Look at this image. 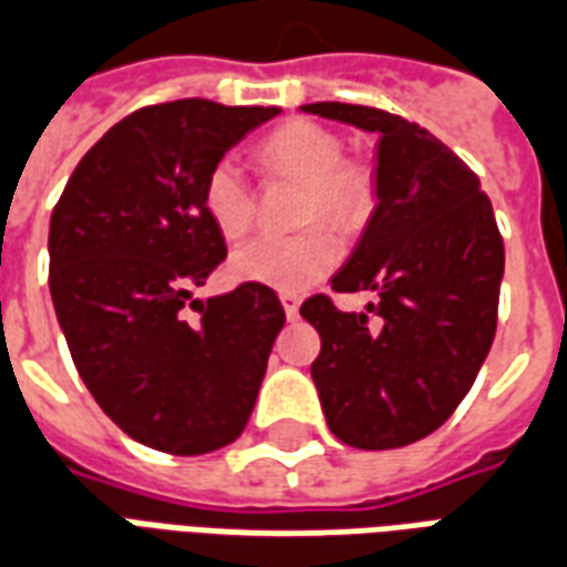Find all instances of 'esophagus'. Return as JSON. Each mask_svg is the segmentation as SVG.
Segmentation results:
<instances>
[{
    "mask_svg": "<svg viewBox=\"0 0 567 567\" xmlns=\"http://www.w3.org/2000/svg\"><path fill=\"white\" fill-rule=\"evenodd\" d=\"M282 309H285V316H288V321H295L297 312H300V297L282 295Z\"/></svg>",
    "mask_w": 567,
    "mask_h": 567,
    "instance_id": "34e87169",
    "label": "esophagus"
}]
</instances>
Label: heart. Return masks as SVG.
I'll use <instances>...</instances> for the list:
<instances>
[{
	"instance_id": "b5f03b06",
	"label": "heart",
	"mask_w": 567,
	"mask_h": 567,
	"mask_svg": "<svg viewBox=\"0 0 567 567\" xmlns=\"http://www.w3.org/2000/svg\"><path fill=\"white\" fill-rule=\"evenodd\" d=\"M343 140L328 127L291 121L272 130L260 142V163L276 175L303 182L300 221L324 218L337 230H355L373 209V175L368 166L343 161ZM203 209L224 239H239L246 234L255 197L239 163L221 157L212 163L203 178ZM340 260V243L331 227L316 224L297 236H258L236 248L227 260L234 282L264 285L282 295H300L321 282Z\"/></svg>"
}]
</instances>
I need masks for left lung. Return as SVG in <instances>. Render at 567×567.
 Returning <instances> with one entry per match:
<instances>
[{"label": "left lung", "mask_w": 567, "mask_h": 567, "mask_svg": "<svg viewBox=\"0 0 567 567\" xmlns=\"http://www.w3.org/2000/svg\"><path fill=\"white\" fill-rule=\"evenodd\" d=\"M300 109L377 133V206L331 279L377 303L343 312L316 295L300 316L321 337L312 382L333 437L398 450L437 431L471 392L495 340L504 243L480 178L425 127L368 105Z\"/></svg>", "instance_id": "obj_1"}]
</instances>
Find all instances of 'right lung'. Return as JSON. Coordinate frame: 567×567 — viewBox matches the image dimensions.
I'll return each mask as SVG.
<instances>
[{
  "label": "right lung",
  "mask_w": 567,
  "mask_h": 567,
  "mask_svg": "<svg viewBox=\"0 0 567 567\" xmlns=\"http://www.w3.org/2000/svg\"><path fill=\"white\" fill-rule=\"evenodd\" d=\"M276 115L212 100L145 105L81 157L51 215L48 282L72 361L105 416L151 450H221L258 401L285 324L279 297L246 282L194 300V288L227 255L203 178Z\"/></svg>",
  "instance_id": "add662e5"
}]
</instances>
